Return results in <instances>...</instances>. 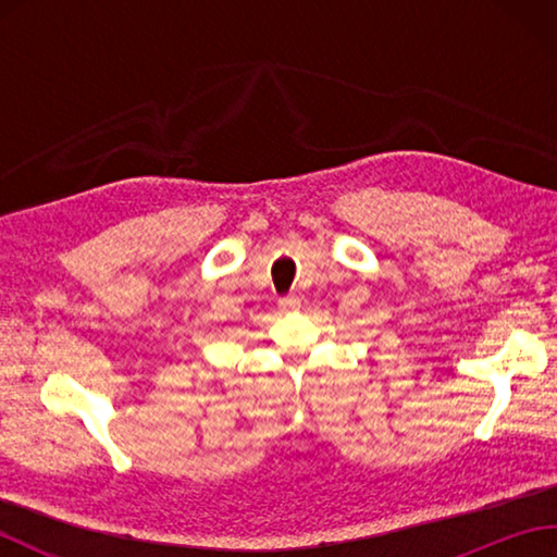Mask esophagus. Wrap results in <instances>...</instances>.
<instances>
[{
  "mask_svg": "<svg viewBox=\"0 0 557 557\" xmlns=\"http://www.w3.org/2000/svg\"><path fill=\"white\" fill-rule=\"evenodd\" d=\"M299 297L297 294H287V297H282L280 299V309H285V311H294V309H299Z\"/></svg>",
  "mask_w": 557,
  "mask_h": 557,
  "instance_id": "34e87169",
  "label": "esophagus"
}]
</instances>
